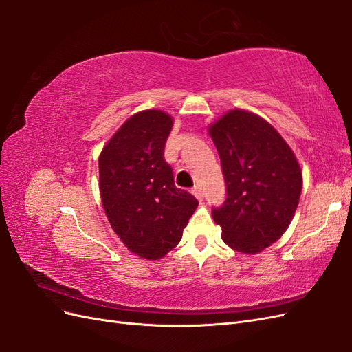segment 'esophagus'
<instances>
[{"instance_id": "1", "label": "esophagus", "mask_w": 352, "mask_h": 352, "mask_svg": "<svg viewBox=\"0 0 352 352\" xmlns=\"http://www.w3.org/2000/svg\"><path fill=\"white\" fill-rule=\"evenodd\" d=\"M192 194L197 197V199H198V201H202V199H204V194H202V190H201V188H199V186H195V188L192 189Z\"/></svg>"}]
</instances>
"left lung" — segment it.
<instances>
[{
  "label": "left lung",
  "instance_id": "left-lung-1",
  "mask_svg": "<svg viewBox=\"0 0 352 352\" xmlns=\"http://www.w3.org/2000/svg\"><path fill=\"white\" fill-rule=\"evenodd\" d=\"M208 132L226 185L212 219L230 248L257 254L289 226L302 189L300 164L278 131L254 113L232 110Z\"/></svg>",
  "mask_w": 352,
  "mask_h": 352
}]
</instances>
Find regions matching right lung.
Instances as JSON below:
<instances>
[{
    "label": "right lung",
    "mask_w": 352,
    "mask_h": 352,
    "mask_svg": "<svg viewBox=\"0 0 352 352\" xmlns=\"http://www.w3.org/2000/svg\"><path fill=\"white\" fill-rule=\"evenodd\" d=\"M172 117L133 114L100 154V192L113 230L133 254L158 260L182 239L197 198L179 189L164 160Z\"/></svg>",
    "instance_id": "add662e5"
}]
</instances>
